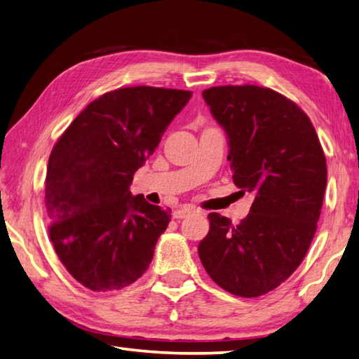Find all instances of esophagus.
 <instances>
[{"label":"esophagus","mask_w":359,"mask_h":359,"mask_svg":"<svg viewBox=\"0 0 359 359\" xmlns=\"http://www.w3.org/2000/svg\"><path fill=\"white\" fill-rule=\"evenodd\" d=\"M193 212V208H189V207H182V208H179V210H175L174 211V219H184V217H187L188 215H191Z\"/></svg>","instance_id":"1"}]
</instances>
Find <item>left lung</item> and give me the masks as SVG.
Returning a JSON list of instances; mask_svg holds the SVG:
<instances>
[{
  "instance_id": "8db88e82",
  "label": "left lung",
  "mask_w": 359,
  "mask_h": 359,
  "mask_svg": "<svg viewBox=\"0 0 359 359\" xmlns=\"http://www.w3.org/2000/svg\"><path fill=\"white\" fill-rule=\"evenodd\" d=\"M202 95L226 134L234 185L255 201L238 225L210 212L199 257L228 293L262 296L292 276L316 233L327 187L324 151L307 114L276 90L216 86Z\"/></svg>"
}]
</instances>
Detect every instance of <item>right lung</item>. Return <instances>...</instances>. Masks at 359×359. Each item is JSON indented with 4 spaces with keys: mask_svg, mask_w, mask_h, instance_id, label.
<instances>
[{
    "mask_svg": "<svg viewBox=\"0 0 359 359\" xmlns=\"http://www.w3.org/2000/svg\"><path fill=\"white\" fill-rule=\"evenodd\" d=\"M191 95L151 86L111 90L53 147L44 182L49 236L66 270L93 292L121 290L148 270L171 211L129 187Z\"/></svg>",
    "mask_w": 359,
    "mask_h": 359,
    "instance_id": "add662e5",
    "label": "right lung"
}]
</instances>
